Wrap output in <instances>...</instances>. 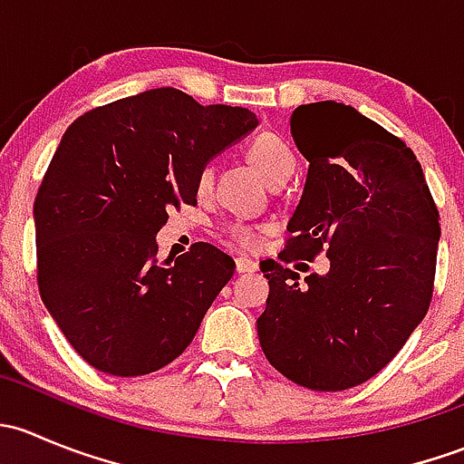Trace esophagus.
I'll return each mask as SVG.
<instances>
[{"mask_svg":"<svg viewBox=\"0 0 464 464\" xmlns=\"http://www.w3.org/2000/svg\"><path fill=\"white\" fill-rule=\"evenodd\" d=\"M258 269V262L249 260V258H236V271L237 274H249V271H256Z\"/></svg>","mask_w":464,"mask_h":464,"instance_id":"1","label":"esophagus"}]
</instances>
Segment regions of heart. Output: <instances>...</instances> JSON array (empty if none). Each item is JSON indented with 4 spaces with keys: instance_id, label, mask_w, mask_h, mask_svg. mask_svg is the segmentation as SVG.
Masks as SVG:
<instances>
[{
    "instance_id": "heart-1",
    "label": "heart",
    "mask_w": 464,
    "mask_h": 464,
    "mask_svg": "<svg viewBox=\"0 0 464 464\" xmlns=\"http://www.w3.org/2000/svg\"><path fill=\"white\" fill-rule=\"evenodd\" d=\"M246 154H249L251 163L258 168V172L269 184L278 177L292 175L294 166H296V159H294L289 145L271 132H262L251 139L249 145H246ZM210 184H213V168L204 166L198 175V190L206 193ZM227 233L237 246H245V249H251L258 242V228L249 227V224H228Z\"/></svg>"
}]
</instances>
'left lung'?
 Listing matches in <instances>:
<instances>
[{
  "mask_svg": "<svg viewBox=\"0 0 464 464\" xmlns=\"http://www.w3.org/2000/svg\"><path fill=\"white\" fill-rule=\"evenodd\" d=\"M292 137L310 170L278 258L325 253L331 271L298 285L293 270L262 262L260 348L289 382L345 391L388 366L429 312L440 213L413 150L354 107H296Z\"/></svg>",
  "mask_w": 464,
  "mask_h": 464,
  "instance_id": "obj_1",
  "label": "left lung"
}]
</instances>
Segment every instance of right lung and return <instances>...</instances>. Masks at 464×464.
<instances>
[{"label":"right lung","instance_id":"1","mask_svg":"<svg viewBox=\"0 0 464 464\" xmlns=\"http://www.w3.org/2000/svg\"><path fill=\"white\" fill-rule=\"evenodd\" d=\"M258 125L254 111L150 89L73 121L35 198L37 287L96 371L139 377L175 362L236 262L195 242L157 260L168 210L198 204L210 157Z\"/></svg>","mask_w":464,"mask_h":464}]
</instances>
